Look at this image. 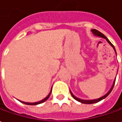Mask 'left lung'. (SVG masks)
<instances>
[{"label":"left lung","mask_w":122,"mask_h":122,"mask_svg":"<svg viewBox=\"0 0 122 122\" xmlns=\"http://www.w3.org/2000/svg\"><path fill=\"white\" fill-rule=\"evenodd\" d=\"M92 33L95 35H96V36H97V37H102V38H104V39H106L107 40V41L110 44V45L112 46V47H113V49H114V51H115V52H116V49H115V47H114V46H113V45H112V43L110 42V41L108 40V39L107 38L103 33H102L101 32H99V30H97L96 29H92ZM115 81H116V79L114 80V82H113V85L112 86V87H111V89H110V90L105 95V96H102V97H99V98H98V99H92V100H84V99H79V98H77V97H75L73 93H72L71 92H70V93H71V95L72 96V97L74 98V99H75V100H77V101H78V102H79L82 103H85V104H92V103H97L98 102H99V101H101V100H102V99H103L104 98H106L107 96H108L109 94H110V93H111V92L112 91V89H113V86H114V84H115Z\"/></svg>","instance_id":"obj_1"}]
</instances>
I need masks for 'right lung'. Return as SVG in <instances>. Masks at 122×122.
Listing matches in <instances>:
<instances>
[{"label":"right lung","instance_id":"obj_1","mask_svg":"<svg viewBox=\"0 0 122 122\" xmlns=\"http://www.w3.org/2000/svg\"><path fill=\"white\" fill-rule=\"evenodd\" d=\"M51 93V92H50V93L48 95V96L45 98V99H42L41 101H39V102H35V103H28V102H21V101H20V102L23 103H25V104H26V105H31V106H35V105H37V104H40V103H42L45 102L46 100L48 99V98L49 97V96H50Z\"/></svg>","mask_w":122,"mask_h":122}]
</instances>
